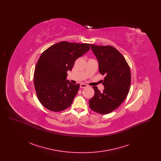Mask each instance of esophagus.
I'll use <instances>...</instances> for the list:
<instances>
[{
  "instance_id": "esophagus-1",
  "label": "esophagus",
  "mask_w": 161,
  "mask_h": 161,
  "mask_svg": "<svg viewBox=\"0 0 161 161\" xmlns=\"http://www.w3.org/2000/svg\"><path fill=\"white\" fill-rule=\"evenodd\" d=\"M80 88L81 89H83V88H85V87H87V85L85 84H80Z\"/></svg>"
}]
</instances>
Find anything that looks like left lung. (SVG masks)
Listing matches in <instances>:
<instances>
[{
    "label": "left lung",
    "instance_id": "1",
    "mask_svg": "<svg viewBox=\"0 0 161 161\" xmlns=\"http://www.w3.org/2000/svg\"><path fill=\"white\" fill-rule=\"evenodd\" d=\"M92 51L99 64V72L106 75L101 92L96 86L92 87L95 95L89 101L93 111L108 114L119 107L126 98L130 89V67L121 54L114 47L97 46L91 44Z\"/></svg>",
    "mask_w": 161,
    "mask_h": 161
}]
</instances>
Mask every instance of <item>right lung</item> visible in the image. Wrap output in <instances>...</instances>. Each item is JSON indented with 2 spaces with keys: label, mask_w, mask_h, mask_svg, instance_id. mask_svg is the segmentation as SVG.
<instances>
[{
  "label": "right lung",
  "mask_w": 161,
  "mask_h": 161,
  "mask_svg": "<svg viewBox=\"0 0 161 161\" xmlns=\"http://www.w3.org/2000/svg\"><path fill=\"white\" fill-rule=\"evenodd\" d=\"M88 43L61 42L50 46L40 55L34 70V83L38 100L49 110L60 112L70 107L80 84L66 80L67 72L90 49Z\"/></svg>",
  "instance_id": "1"
}]
</instances>
